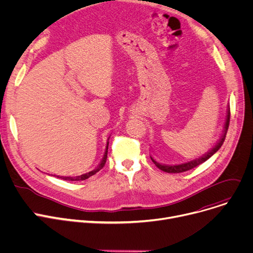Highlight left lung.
Wrapping results in <instances>:
<instances>
[{"mask_svg": "<svg viewBox=\"0 0 253 253\" xmlns=\"http://www.w3.org/2000/svg\"><path fill=\"white\" fill-rule=\"evenodd\" d=\"M229 124H230V105L228 106V111H227V118H226V123H225V126H224V131H222L221 133V137L220 139L218 140V142L216 143V145L212 148L211 150H210L207 153H205L203 156L199 157V158H196L194 160L192 161H189V162H186V163H182V165H175V166H168V165H161V163L155 161L152 156L151 157V160L154 162V165L161 170L166 171V172H170V173H179V172H183V171H187L189 169H194L196 167H198L199 165H201V163L205 162L207 159L211 158L218 149L221 147V145L224 144V141L226 139V135H227V131H228V128H229Z\"/></svg>", "mask_w": 253, "mask_h": 253, "instance_id": "obj_1", "label": "left lung"}]
</instances>
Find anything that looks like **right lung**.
<instances>
[{
    "mask_svg": "<svg viewBox=\"0 0 253 253\" xmlns=\"http://www.w3.org/2000/svg\"><path fill=\"white\" fill-rule=\"evenodd\" d=\"M108 140H109V139H108ZM108 144H109V142H107L105 154H104V156H103V158H102V160H101V162H100V165H99L94 170L88 171V172H86V173H84V174L78 175V176H60V175H57V177H59V179H62V180H64V181H84V180L88 179V177H90V176L94 175V174H95L96 172H98L101 169H103L104 166H105L106 159H107V152H108Z\"/></svg>",
    "mask_w": 253,
    "mask_h": 253,
    "instance_id": "1",
    "label": "right lung"
}]
</instances>
